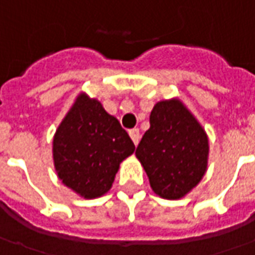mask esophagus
<instances>
[{
	"label": "esophagus",
	"instance_id": "34e87169",
	"mask_svg": "<svg viewBox=\"0 0 255 255\" xmlns=\"http://www.w3.org/2000/svg\"><path fill=\"white\" fill-rule=\"evenodd\" d=\"M128 132H129V136H131L132 142H134L135 145H138L139 139H141V134H139V129H138V128H132V129H129Z\"/></svg>",
	"mask_w": 255,
	"mask_h": 255
}]
</instances>
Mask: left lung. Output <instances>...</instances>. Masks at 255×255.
<instances>
[{"label": "left lung", "mask_w": 255, "mask_h": 255, "mask_svg": "<svg viewBox=\"0 0 255 255\" xmlns=\"http://www.w3.org/2000/svg\"><path fill=\"white\" fill-rule=\"evenodd\" d=\"M149 124L136 146V158L158 196L169 200L183 198L207 169L206 132L179 99L156 103Z\"/></svg>", "instance_id": "8db88e82"}]
</instances>
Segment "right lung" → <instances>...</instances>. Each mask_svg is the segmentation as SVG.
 <instances>
[{"label":"right lung","mask_w":255,"mask_h":255,"mask_svg":"<svg viewBox=\"0 0 255 255\" xmlns=\"http://www.w3.org/2000/svg\"><path fill=\"white\" fill-rule=\"evenodd\" d=\"M134 151L135 145L119 120L86 93L77 96L53 136L57 176L84 199L107 193L120 163Z\"/></svg>","instance_id":"obj_1"}]
</instances>
